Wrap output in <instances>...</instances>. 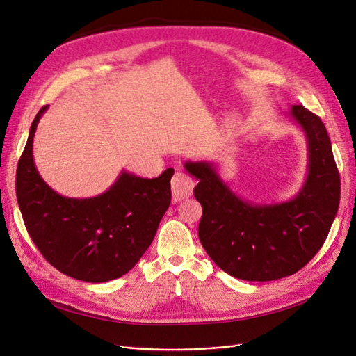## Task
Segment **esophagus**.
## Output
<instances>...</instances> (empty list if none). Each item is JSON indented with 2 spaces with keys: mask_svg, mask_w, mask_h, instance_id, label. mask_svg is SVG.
Segmentation results:
<instances>
[{
  "mask_svg": "<svg viewBox=\"0 0 356 356\" xmlns=\"http://www.w3.org/2000/svg\"><path fill=\"white\" fill-rule=\"evenodd\" d=\"M193 187H195L193 179L188 175L182 174V172H177V174L172 177L170 188H172V196H174L175 200H184L190 197L193 193Z\"/></svg>",
  "mask_w": 356,
  "mask_h": 356,
  "instance_id": "esophagus-1",
  "label": "esophagus"
}]
</instances>
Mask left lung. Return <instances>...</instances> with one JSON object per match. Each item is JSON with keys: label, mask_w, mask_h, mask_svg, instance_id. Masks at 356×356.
<instances>
[{"label": "left lung", "mask_w": 356, "mask_h": 356, "mask_svg": "<svg viewBox=\"0 0 356 356\" xmlns=\"http://www.w3.org/2000/svg\"><path fill=\"white\" fill-rule=\"evenodd\" d=\"M289 115L305 132L309 165L303 187L288 202L242 200L212 161L184 163L199 181L202 246L221 270L242 281H276L298 272L324 245L339 209L340 175L325 124L303 105H294Z\"/></svg>", "instance_id": "left-lung-1"}]
</instances>
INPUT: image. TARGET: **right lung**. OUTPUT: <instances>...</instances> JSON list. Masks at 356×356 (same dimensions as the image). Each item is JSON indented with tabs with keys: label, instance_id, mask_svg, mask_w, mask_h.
<instances>
[{
	"label": "right lung",
	"instance_id": "obj_1",
	"mask_svg": "<svg viewBox=\"0 0 356 356\" xmlns=\"http://www.w3.org/2000/svg\"><path fill=\"white\" fill-rule=\"evenodd\" d=\"M29 129L17 163L16 196L26 230L38 251L63 275L84 282H106L126 275L152 245L170 204L169 168L147 179L122 170L102 195L63 197L41 178L32 143L41 115Z\"/></svg>",
	"mask_w": 356,
	"mask_h": 356
}]
</instances>
